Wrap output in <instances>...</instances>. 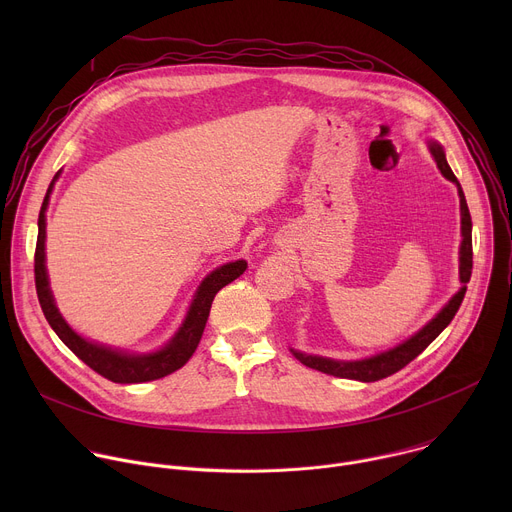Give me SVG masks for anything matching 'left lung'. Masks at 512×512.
I'll list each match as a JSON object with an SVG mask.
<instances>
[{
    "label": "left lung",
    "mask_w": 512,
    "mask_h": 512,
    "mask_svg": "<svg viewBox=\"0 0 512 512\" xmlns=\"http://www.w3.org/2000/svg\"><path fill=\"white\" fill-rule=\"evenodd\" d=\"M429 150L437 162V168H440L442 174L458 186V194H460L462 237H464L462 247H460V281L464 283L462 289L446 304V308L440 314H437L429 324H425L415 336H411L403 344H399L387 352H381L377 356L364 358V360H350V362L291 350L302 364H306V367L316 369L326 375H332V377H338V379H352V381H362V383H375V381L387 379V377L395 375L397 371H401L403 367H407L413 358H417L437 336L442 334V330L454 320L456 312L460 310L462 300L466 296V283L470 281V275H472V218H470V210H468L462 186H460L458 178L454 176L452 168L448 166L444 150L437 143H431Z\"/></svg>",
    "instance_id": "8db88e82"
}]
</instances>
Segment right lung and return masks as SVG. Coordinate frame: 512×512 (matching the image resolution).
Masks as SVG:
<instances>
[{"instance_id":"add662e5","label":"right lung","mask_w":512,"mask_h":512,"mask_svg":"<svg viewBox=\"0 0 512 512\" xmlns=\"http://www.w3.org/2000/svg\"><path fill=\"white\" fill-rule=\"evenodd\" d=\"M56 178H58V174L54 176V180ZM54 180H52V184L44 196L42 208H40L38 241H36V253H34L36 294H38L40 308H42L48 324L52 326V330L72 352H75L87 364V367H91L95 373H99L101 377H105L113 383H121V385L148 383V381L162 379V377L172 375L174 371L182 369L184 364L190 360V356L194 354V350L202 338V332H204V326H206V320L210 314V306H212L214 296L218 294V289H223L225 285L235 281L247 269V263L235 261V263L221 265L200 283L182 328L170 340V344H166L162 350L152 352V354H127V352L113 350V348H107L101 344H93V342L81 338L62 320V316L58 314V310L54 306L50 287H48V275H46V265H44V239H46L44 212L48 206V198H50Z\"/></svg>"}]
</instances>
